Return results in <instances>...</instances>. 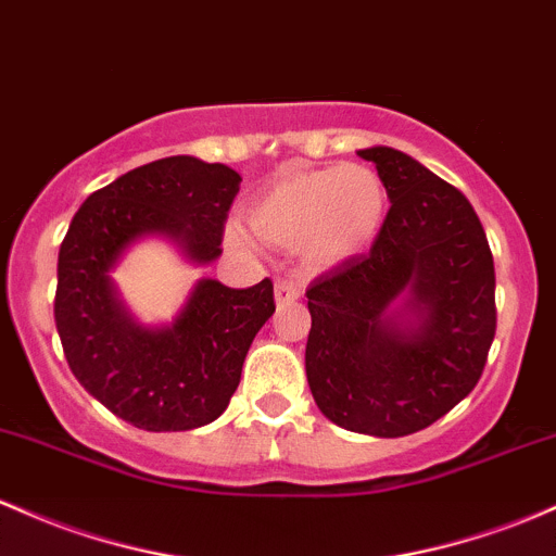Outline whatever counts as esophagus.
Instances as JSON below:
<instances>
[{"instance_id":"obj_1","label":"esophagus","mask_w":556,"mask_h":556,"mask_svg":"<svg viewBox=\"0 0 556 556\" xmlns=\"http://www.w3.org/2000/svg\"><path fill=\"white\" fill-rule=\"evenodd\" d=\"M274 298H277L279 306H288V303L301 298V282L298 279H277V288H274Z\"/></svg>"}]
</instances>
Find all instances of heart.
Listing matches in <instances>:
<instances>
[{
  "label": "heart",
  "mask_w": 556,
  "mask_h": 556,
  "mask_svg": "<svg viewBox=\"0 0 556 556\" xmlns=\"http://www.w3.org/2000/svg\"><path fill=\"white\" fill-rule=\"evenodd\" d=\"M250 227L279 248H295L311 266H338L367 253L388 218V189L375 168L343 163L295 170L268 185L250 203ZM231 248L253 245L248 229L231 224Z\"/></svg>",
  "instance_id": "obj_1"
}]
</instances>
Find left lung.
I'll return each mask as SVG.
<instances>
[{
  "mask_svg": "<svg viewBox=\"0 0 556 556\" xmlns=\"http://www.w3.org/2000/svg\"><path fill=\"white\" fill-rule=\"evenodd\" d=\"M358 155L386 181L390 211L369 253L308 285L306 377L334 425L401 438L438 422L478 386L496 334V274L483 224L459 189L401 150Z\"/></svg>",
  "mask_w": 556,
  "mask_h": 556,
  "instance_id": "obj_1",
  "label": "left lung"
}]
</instances>
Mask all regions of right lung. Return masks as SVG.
I'll return each mask as SVG.
<instances>
[{"instance_id": "add662e5", "label": "right lung", "mask_w": 556, "mask_h": 556, "mask_svg": "<svg viewBox=\"0 0 556 556\" xmlns=\"http://www.w3.org/2000/svg\"><path fill=\"white\" fill-rule=\"evenodd\" d=\"M240 174L192 155L152 161L91 192L58 255L54 325L76 380L139 430L181 432L218 419L242 362L274 314L271 279L235 290L200 279L166 327H142L110 268L139 237L174 240L192 264L222 255Z\"/></svg>"}]
</instances>
